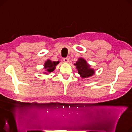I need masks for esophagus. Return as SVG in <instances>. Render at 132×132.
Returning <instances> with one entry per match:
<instances>
[{
  "mask_svg": "<svg viewBox=\"0 0 132 132\" xmlns=\"http://www.w3.org/2000/svg\"><path fill=\"white\" fill-rule=\"evenodd\" d=\"M63 61H64V63H68V62H69V58H64V59H63Z\"/></svg>",
  "mask_w": 132,
  "mask_h": 132,
  "instance_id": "esophagus-1",
  "label": "esophagus"
}]
</instances>
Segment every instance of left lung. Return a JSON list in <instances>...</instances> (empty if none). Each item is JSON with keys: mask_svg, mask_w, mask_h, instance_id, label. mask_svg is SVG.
Returning a JSON list of instances; mask_svg holds the SVG:
<instances>
[{"mask_svg": "<svg viewBox=\"0 0 132 132\" xmlns=\"http://www.w3.org/2000/svg\"><path fill=\"white\" fill-rule=\"evenodd\" d=\"M74 65L78 70V73L82 78L92 77L95 73V71L93 69L90 68V65L84 58H79Z\"/></svg>", "mask_w": 132, "mask_h": 132, "instance_id": "8db88e82", "label": "left lung"}]
</instances>
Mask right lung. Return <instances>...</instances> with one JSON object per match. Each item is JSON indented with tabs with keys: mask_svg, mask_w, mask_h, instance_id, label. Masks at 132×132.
<instances>
[{
	"mask_svg": "<svg viewBox=\"0 0 132 132\" xmlns=\"http://www.w3.org/2000/svg\"><path fill=\"white\" fill-rule=\"evenodd\" d=\"M60 63L59 61H52L50 60H47L46 61L44 64V68L45 70V71L43 73L45 74L48 75L49 73L53 72L56 68V66Z\"/></svg>",
	"mask_w": 132,
	"mask_h": 132,
	"instance_id": "right-lung-1",
	"label": "right lung"
}]
</instances>
